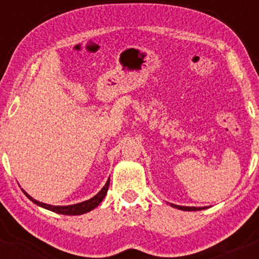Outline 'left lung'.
Returning <instances> with one entry per match:
<instances>
[{"label":"left lung","mask_w":259,"mask_h":259,"mask_svg":"<svg viewBox=\"0 0 259 259\" xmlns=\"http://www.w3.org/2000/svg\"><path fill=\"white\" fill-rule=\"evenodd\" d=\"M171 206L178 208V209H183V210H201V209H206L204 207H184V206H177V204H171Z\"/></svg>","instance_id":"1"}]
</instances>
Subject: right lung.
I'll return each instance as SVG.
<instances>
[{"instance_id":"obj_1","label":"right lung","mask_w":259,"mask_h":259,"mask_svg":"<svg viewBox=\"0 0 259 259\" xmlns=\"http://www.w3.org/2000/svg\"><path fill=\"white\" fill-rule=\"evenodd\" d=\"M108 187H109V179L107 180L106 185L103 186V189L101 190V191L96 196H94V197L90 198V200L81 202V203L72 204V206H51V204H46V203H42V202H38L36 200H34V198L30 197V196L26 194L25 191H24V194L26 195V197H28L30 201L34 202L35 204L46 208V209H49V210H52V212H55V213H59V214H65V215H80V214H84V213L90 212V210L94 209V208H96L97 206H99L101 202H102L103 198H105V196L107 195Z\"/></svg>"}]
</instances>
